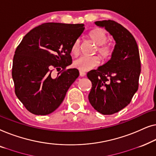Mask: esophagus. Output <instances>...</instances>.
<instances>
[{"label": "esophagus", "mask_w": 156, "mask_h": 156, "mask_svg": "<svg viewBox=\"0 0 156 156\" xmlns=\"http://www.w3.org/2000/svg\"><path fill=\"white\" fill-rule=\"evenodd\" d=\"M85 75H86V74H85V72L80 71V76H81V77H84V76H85Z\"/></svg>", "instance_id": "esophagus-1"}]
</instances>
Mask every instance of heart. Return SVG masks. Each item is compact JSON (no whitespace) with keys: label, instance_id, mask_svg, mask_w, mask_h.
<instances>
[{"label":"heart","instance_id":"b5f03b06","mask_svg":"<svg viewBox=\"0 0 156 156\" xmlns=\"http://www.w3.org/2000/svg\"><path fill=\"white\" fill-rule=\"evenodd\" d=\"M88 36L98 47L97 51L103 59H107L113 53V48L109 44H106L108 36L106 32L101 28H96L89 32ZM80 47V39H76L71 46V51L74 55H77ZM100 63L98 56H82L73 61V66L80 71H87L97 67Z\"/></svg>","mask_w":156,"mask_h":156}]
</instances>
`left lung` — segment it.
I'll return each mask as SVG.
<instances>
[{"label":"left lung","instance_id":"1","mask_svg":"<svg viewBox=\"0 0 156 156\" xmlns=\"http://www.w3.org/2000/svg\"><path fill=\"white\" fill-rule=\"evenodd\" d=\"M95 24L105 27L116 44L111 58L87 74L92 83L88 100L98 112L113 115L126 107L138 90L141 73L139 48L133 35L117 22L109 20Z\"/></svg>","mask_w":156,"mask_h":156}]
</instances>
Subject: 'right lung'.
Instances as JSON below:
<instances>
[{
    "instance_id": "obj_1",
    "label": "right lung",
    "mask_w": 156,
    "mask_h": 156,
    "mask_svg": "<svg viewBox=\"0 0 156 156\" xmlns=\"http://www.w3.org/2000/svg\"><path fill=\"white\" fill-rule=\"evenodd\" d=\"M83 24L47 23L23 37L13 57L12 76L15 95L36 115H47L60 106L68 90L79 76L76 69L58 73L72 63L71 48L84 31Z\"/></svg>"
}]
</instances>
